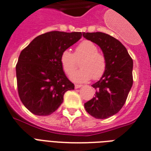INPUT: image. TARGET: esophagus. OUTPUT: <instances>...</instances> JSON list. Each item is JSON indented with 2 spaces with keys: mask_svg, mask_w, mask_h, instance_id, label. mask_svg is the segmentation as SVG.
Segmentation results:
<instances>
[{
  "mask_svg": "<svg viewBox=\"0 0 151 151\" xmlns=\"http://www.w3.org/2000/svg\"><path fill=\"white\" fill-rule=\"evenodd\" d=\"M81 86H82V85H79V84H76V85H75V88H76V89L80 88Z\"/></svg>",
  "mask_w": 151,
  "mask_h": 151,
  "instance_id": "obj_1",
  "label": "esophagus"
}]
</instances>
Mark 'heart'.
<instances>
[{
	"mask_svg": "<svg viewBox=\"0 0 151 151\" xmlns=\"http://www.w3.org/2000/svg\"><path fill=\"white\" fill-rule=\"evenodd\" d=\"M79 62V69L71 76V79L76 83L100 79L107 69V58L104 54L98 50L96 43L90 40H83L76 47L72 54L68 50H64L60 56V62L65 74L70 75L77 67V61Z\"/></svg>",
	"mask_w": 151,
	"mask_h": 151,
	"instance_id": "1",
	"label": "heart"
}]
</instances>
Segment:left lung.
Returning a JSON list of instances; mask_svg holds the SVG:
<instances>
[{
    "mask_svg": "<svg viewBox=\"0 0 151 151\" xmlns=\"http://www.w3.org/2000/svg\"><path fill=\"white\" fill-rule=\"evenodd\" d=\"M86 39L101 47L107 58V69L92 86L95 96L84 104L86 111L98 119L117 114L125 104L132 88L133 61L121 42L104 32H83Z\"/></svg>",
    "mask_w": 151,
    "mask_h": 151,
    "instance_id": "8db88e82",
    "label": "left lung"
}]
</instances>
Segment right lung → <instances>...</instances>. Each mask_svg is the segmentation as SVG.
<instances>
[{"label":"right lung","instance_id":"add662e5","mask_svg":"<svg viewBox=\"0 0 151 151\" xmlns=\"http://www.w3.org/2000/svg\"><path fill=\"white\" fill-rule=\"evenodd\" d=\"M82 36L80 32H48L22 50L16 65L18 92L32 114H52L63 102L65 93L74 90L61 67L60 56Z\"/></svg>","mask_w":151,"mask_h":151}]
</instances>
